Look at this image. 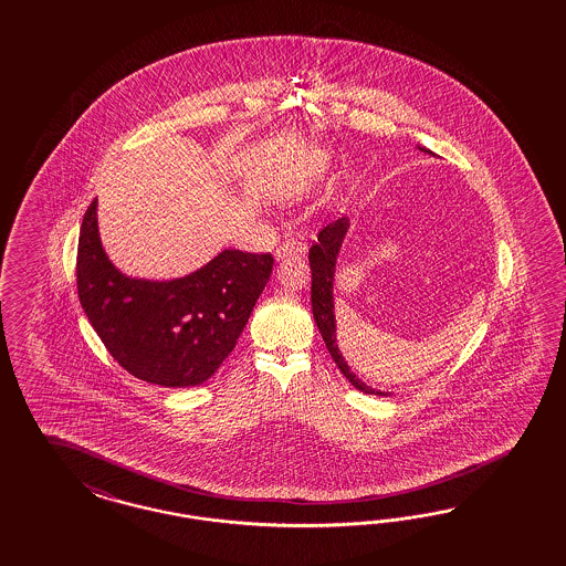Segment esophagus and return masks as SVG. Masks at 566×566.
I'll list each match as a JSON object with an SVG mask.
<instances>
[{
    "label": "esophagus",
    "mask_w": 566,
    "mask_h": 566,
    "mask_svg": "<svg viewBox=\"0 0 566 566\" xmlns=\"http://www.w3.org/2000/svg\"><path fill=\"white\" fill-rule=\"evenodd\" d=\"M307 253V242H305V237H292V239H286L280 247H277V251H275V258L277 259H286L291 258V255H305Z\"/></svg>",
    "instance_id": "34e87169"
}]
</instances>
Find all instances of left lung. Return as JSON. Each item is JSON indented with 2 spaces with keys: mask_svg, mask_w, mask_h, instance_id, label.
I'll use <instances>...</instances> for the list:
<instances>
[{
  "mask_svg": "<svg viewBox=\"0 0 566 566\" xmlns=\"http://www.w3.org/2000/svg\"><path fill=\"white\" fill-rule=\"evenodd\" d=\"M419 151L431 154L428 147L417 145ZM350 220L340 218L336 222L327 223L326 228L319 232L317 242L308 249V265H311V307H313V319L322 332V338L326 343V348L332 355L334 363L338 365V369L343 371L344 377L365 395L388 396V392L376 390L371 386H367L365 381H360L348 367V363L343 357L340 348H338V338H336V313H334V275H336V263L343 251L344 239L348 234Z\"/></svg>",
  "mask_w": 566,
  "mask_h": 566,
  "instance_id": "1",
  "label": "left lung"
}]
</instances>
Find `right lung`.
I'll return each mask as SVG.
<instances>
[{
  "instance_id": "right-lung-1",
  "label": "right lung",
  "mask_w": 566,
  "mask_h": 566,
  "mask_svg": "<svg viewBox=\"0 0 566 566\" xmlns=\"http://www.w3.org/2000/svg\"><path fill=\"white\" fill-rule=\"evenodd\" d=\"M272 268L270 253L223 249L182 277L122 274L103 249L95 199L81 226L76 282L91 326L128 374L164 388H190L232 353Z\"/></svg>"
}]
</instances>
